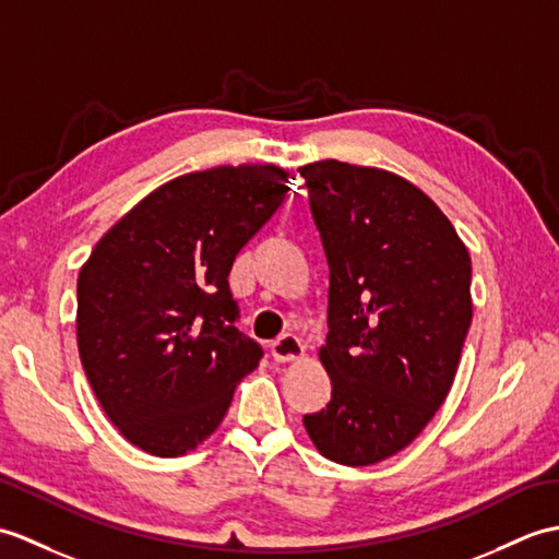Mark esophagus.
Returning <instances> with one entry per match:
<instances>
[{
  "label": "esophagus",
  "mask_w": 559,
  "mask_h": 559,
  "mask_svg": "<svg viewBox=\"0 0 559 559\" xmlns=\"http://www.w3.org/2000/svg\"><path fill=\"white\" fill-rule=\"evenodd\" d=\"M271 357H274L278 365H285V361H297L305 357V345L297 335H281V338L271 345Z\"/></svg>",
  "instance_id": "obj_1"
}]
</instances>
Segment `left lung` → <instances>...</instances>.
<instances>
[{
  "label": "left lung",
  "instance_id": "8db88e82",
  "mask_svg": "<svg viewBox=\"0 0 559 559\" xmlns=\"http://www.w3.org/2000/svg\"><path fill=\"white\" fill-rule=\"evenodd\" d=\"M326 250L331 402L307 414L331 462L369 466L417 438L443 405L472 326V257L407 178L323 159L300 168Z\"/></svg>",
  "mask_w": 559,
  "mask_h": 559
}]
</instances>
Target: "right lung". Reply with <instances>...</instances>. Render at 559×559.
<instances>
[{"instance_id": "right-lung-1", "label": "right lung", "mask_w": 559, "mask_h": 559, "mask_svg": "<svg viewBox=\"0 0 559 559\" xmlns=\"http://www.w3.org/2000/svg\"><path fill=\"white\" fill-rule=\"evenodd\" d=\"M290 171L214 166L152 190L78 274V355L104 414L154 457L202 445L262 347L233 321L228 274L274 216Z\"/></svg>"}]
</instances>
